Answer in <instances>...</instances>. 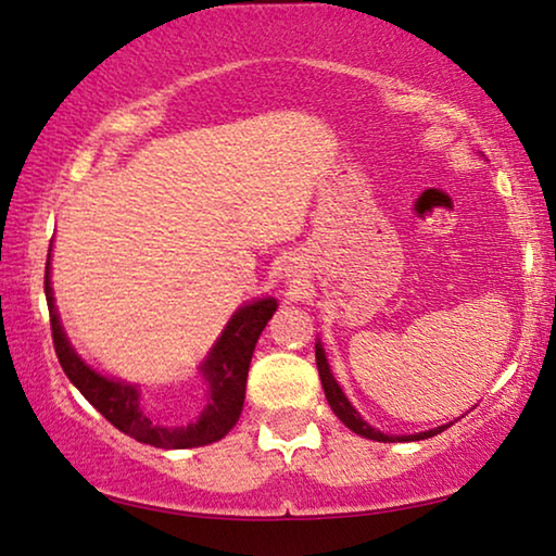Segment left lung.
I'll return each mask as SVG.
<instances>
[{
    "label": "left lung",
    "mask_w": 556,
    "mask_h": 556,
    "mask_svg": "<svg viewBox=\"0 0 556 556\" xmlns=\"http://www.w3.org/2000/svg\"><path fill=\"white\" fill-rule=\"evenodd\" d=\"M315 361H317V371H320L325 399H328L330 409L336 412V417L343 421L348 429H353V432L361 434V438H368L376 442H417V440L434 438V434L445 432V429L453 425V421H450V425L427 429V432H417V434H383V432H379V429H374L371 425H368V421L353 409V404L348 402V396L343 394V389H340V383L336 381V376H332V371H330V364H328V358H325V348L320 340L315 343Z\"/></svg>",
    "instance_id": "left-lung-1"
}]
</instances>
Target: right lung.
<instances>
[{
	"mask_svg": "<svg viewBox=\"0 0 556 556\" xmlns=\"http://www.w3.org/2000/svg\"><path fill=\"white\" fill-rule=\"evenodd\" d=\"M53 247V241H50ZM50 256L46 264V300L53 325L58 361L73 387L114 425L144 445L162 450L203 447L231 432L241 417L247 376L256 340L277 313V300L258 298L241 305L220 332L211 353L198 366L201 389H182L162 402H147L137 383L111 379L86 364L65 336L50 287Z\"/></svg>",
	"mask_w": 556,
	"mask_h": 556,
	"instance_id": "obj_1",
	"label": "right lung"
}]
</instances>
